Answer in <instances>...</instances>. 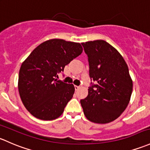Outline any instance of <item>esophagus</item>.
Instances as JSON below:
<instances>
[{
	"label": "esophagus",
	"mask_w": 150,
	"mask_h": 150,
	"mask_svg": "<svg viewBox=\"0 0 150 150\" xmlns=\"http://www.w3.org/2000/svg\"><path fill=\"white\" fill-rule=\"evenodd\" d=\"M80 88V86H75V91H78V89Z\"/></svg>",
	"instance_id": "1"
}]
</instances>
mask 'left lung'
<instances>
[{"label":"left lung","instance_id":"1","mask_svg":"<svg viewBox=\"0 0 150 150\" xmlns=\"http://www.w3.org/2000/svg\"><path fill=\"white\" fill-rule=\"evenodd\" d=\"M88 55L91 82L88 95L81 99L88 120L106 124L117 119L126 109L132 93V80L120 53L104 40L82 43Z\"/></svg>","mask_w":150,"mask_h":150}]
</instances>
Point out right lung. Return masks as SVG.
<instances>
[{"mask_svg":"<svg viewBox=\"0 0 150 150\" xmlns=\"http://www.w3.org/2000/svg\"><path fill=\"white\" fill-rule=\"evenodd\" d=\"M82 52L80 43L50 39L36 47L22 63L18 92L24 106L34 117L50 121L62 115L75 87L56 78Z\"/></svg>","mask_w":150,"mask_h":150,"instance_id":"obj_1","label":"right lung"}]
</instances>
